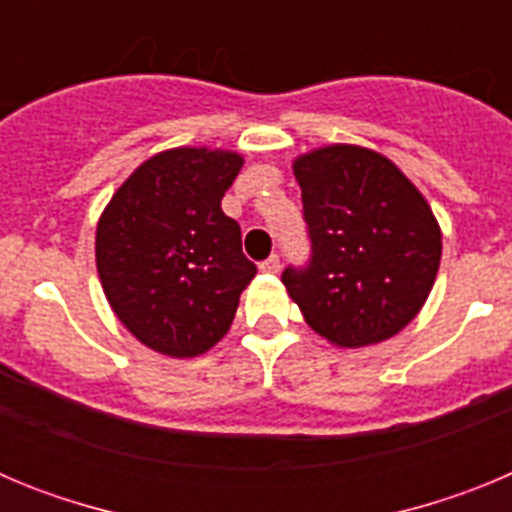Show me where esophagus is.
<instances>
[{
  "mask_svg": "<svg viewBox=\"0 0 512 512\" xmlns=\"http://www.w3.org/2000/svg\"><path fill=\"white\" fill-rule=\"evenodd\" d=\"M261 271H266V274H277L279 269H282V261H279V256L277 253H271L269 259L266 261H261V266H259Z\"/></svg>",
  "mask_w": 512,
  "mask_h": 512,
  "instance_id": "obj_1",
  "label": "esophagus"
}]
</instances>
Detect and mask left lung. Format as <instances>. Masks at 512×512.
Listing matches in <instances>:
<instances>
[{
    "label": "left lung",
    "mask_w": 512,
    "mask_h": 512,
    "mask_svg": "<svg viewBox=\"0 0 512 512\" xmlns=\"http://www.w3.org/2000/svg\"><path fill=\"white\" fill-rule=\"evenodd\" d=\"M310 264L282 282L305 323L333 346L387 341L420 312L441 264L431 205L390 158L325 146L295 158Z\"/></svg>",
    "instance_id": "8db88e82"
}]
</instances>
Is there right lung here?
<instances>
[{"label":"right lung","mask_w":512,"mask_h":512,"mask_svg":"<svg viewBox=\"0 0 512 512\" xmlns=\"http://www.w3.org/2000/svg\"><path fill=\"white\" fill-rule=\"evenodd\" d=\"M241 166L233 151H161L122 182L99 217L94 251L107 302L158 354L210 351L256 277L241 225L220 207Z\"/></svg>","instance_id":"add662e5"}]
</instances>
